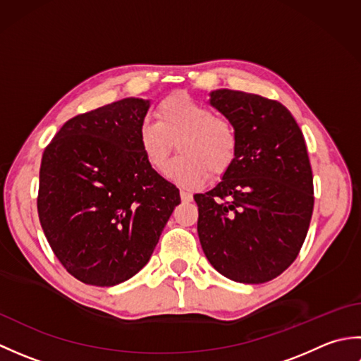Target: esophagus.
<instances>
[{"mask_svg": "<svg viewBox=\"0 0 361 361\" xmlns=\"http://www.w3.org/2000/svg\"><path fill=\"white\" fill-rule=\"evenodd\" d=\"M180 197H181V200L185 202V203H189V202H192V194H189V192H186V190H181L180 192Z\"/></svg>", "mask_w": 361, "mask_h": 361, "instance_id": "obj_1", "label": "esophagus"}]
</instances>
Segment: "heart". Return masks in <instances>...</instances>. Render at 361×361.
Here are the masks:
<instances>
[{
    "mask_svg": "<svg viewBox=\"0 0 361 361\" xmlns=\"http://www.w3.org/2000/svg\"><path fill=\"white\" fill-rule=\"evenodd\" d=\"M155 121H142L137 128V142L147 164L163 172L173 142L180 155L169 176L181 188H198L209 178L224 176L233 167L239 136L231 121L214 114V110L186 93L164 97L155 109Z\"/></svg>",
    "mask_w": 361,
    "mask_h": 361,
    "instance_id": "b5f03b06",
    "label": "heart"
}]
</instances>
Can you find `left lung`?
<instances>
[{
    "label": "left lung",
    "mask_w": 361,
    "mask_h": 361,
    "mask_svg": "<svg viewBox=\"0 0 361 361\" xmlns=\"http://www.w3.org/2000/svg\"><path fill=\"white\" fill-rule=\"evenodd\" d=\"M239 149L219 185L194 195L198 237L228 279L262 283L295 262L309 231L313 175L301 128L281 102L234 90L211 93Z\"/></svg>",
    "instance_id": "1"
}]
</instances>
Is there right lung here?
Listing matches in <instances>:
<instances>
[{"mask_svg":"<svg viewBox=\"0 0 361 361\" xmlns=\"http://www.w3.org/2000/svg\"><path fill=\"white\" fill-rule=\"evenodd\" d=\"M147 110L149 101L127 97L78 114L43 152L38 219L60 264L90 286L140 271L181 202L137 142Z\"/></svg>","mask_w":361,"mask_h":361,"instance_id":"add662e5","label":"right lung"}]
</instances>
